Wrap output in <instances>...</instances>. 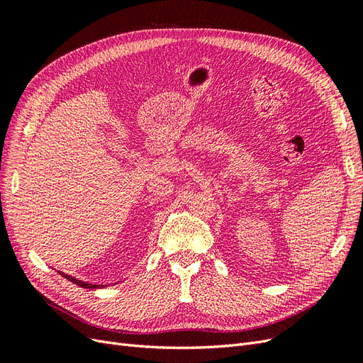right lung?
Segmentation results:
<instances>
[{"instance_id": "obj_1", "label": "right lung", "mask_w": 363, "mask_h": 363, "mask_svg": "<svg viewBox=\"0 0 363 363\" xmlns=\"http://www.w3.org/2000/svg\"><path fill=\"white\" fill-rule=\"evenodd\" d=\"M62 274V272H60ZM62 276H65V279H68V280H71V281H74V283H77L79 284V286H82V288H87V289H94V288H98L96 284H91V283H86V281H80V280H75L74 277H71V276H68V274H62ZM103 288V286H101Z\"/></svg>"}]
</instances>
